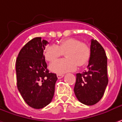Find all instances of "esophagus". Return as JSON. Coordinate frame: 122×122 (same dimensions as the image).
<instances>
[{
    "label": "esophagus",
    "instance_id": "obj_1",
    "mask_svg": "<svg viewBox=\"0 0 122 122\" xmlns=\"http://www.w3.org/2000/svg\"><path fill=\"white\" fill-rule=\"evenodd\" d=\"M56 76H57V78H58V79H61V78H63V77L64 75H63V74H61V73H59V74H57Z\"/></svg>",
    "mask_w": 122,
    "mask_h": 122
}]
</instances>
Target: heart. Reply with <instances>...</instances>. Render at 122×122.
Masks as SVG:
<instances>
[{"label": "heart", "instance_id": "heart-1", "mask_svg": "<svg viewBox=\"0 0 122 122\" xmlns=\"http://www.w3.org/2000/svg\"><path fill=\"white\" fill-rule=\"evenodd\" d=\"M64 53L66 59H61L51 64L52 71L62 73L75 70L77 68L84 66L88 63L90 57V48L85 43L79 39L68 38L61 41L59 45H50L46 47L44 56L47 61L52 63L60 58Z\"/></svg>", "mask_w": 122, "mask_h": 122}]
</instances>
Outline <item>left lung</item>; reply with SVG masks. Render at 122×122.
Masks as SVG:
<instances>
[{
  "label": "left lung",
  "mask_w": 122,
  "mask_h": 122,
  "mask_svg": "<svg viewBox=\"0 0 122 122\" xmlns=\"http://www.w3.org/2000/svg\"><path fill=\"white\" fill-rule=\"evenodd\" d=\"M87 70L77 73L74 91L82 104L92 106L102 98L108 83L107 56L97 40H91L90 57Z\"/></svg>",
  "instance_id": "left-lung-1"
}]
</instances>
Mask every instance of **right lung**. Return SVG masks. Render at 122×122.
I'll return each mask as SVG.
<instances>
[{"label":"right lung","mask_w":122,"mask_h":122,"mask_svg":"<svg viewBox=\"0 0 122 122\" xmlns=\"http://www.w3.org/2000/svg\"><path fill=\"white\" fill-rule=\"evenodd\" d=\"M48 42L36 37L20 50L16 61L17 88L26 104L36 109L52 102L56 75L49 72L43 50Z\"/></svg>","instance_id":"add662e5"}]
</instances>
